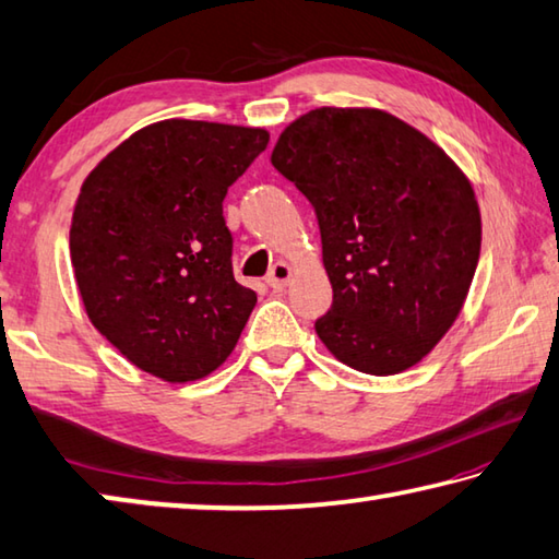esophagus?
Segmentation results:
<instances>
[{"label":"esophagus","instance_id":"1","mask_svg":"<svg viewBox=\"0 0 559 559\" xmlns=\"http://www.w3.org/2000/svg\"><path fill=\"white\" fill-rule=\"evenodd\" d=\"M290 276H293V269L288 266V263H283V261H278L276 266H273L271 271H269V276H266V283L271 288H283L286 286V283L290 281Z\"/></svg>","mask_w":559,"mask_h":559}]
</instances>
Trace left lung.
Listing matches in <instances>:
<instances>
[{"label": "left lung", "mask_w": 559, "mask_h": 559, "mask_svg": "<svg viewBox=\"0 0 559 559\" xmlns=\"http://www.w3.org/2000/svg\"><path fill=\"white\" fill-rule=\"evenodd\" d=\"M271 163L313 204L333 306L316 333L340 362L396 374L449 333L480 257L468 177L431 140L377 108H316Z\"/></svg>", "instance_id": "left-lung-1"}]
</instances>
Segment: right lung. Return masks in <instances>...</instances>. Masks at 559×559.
<instances>
[{"instance_id": "right-lung-1", "label": "right lung", "mask_w": 559, "mask_h": 559, "mask_svg": "<svg viewBox=\"0 0 559 559\" xmlns=\"http://www.w3.org/2000/svg\"><path fill=\"white\" fill-rule=\"evenodd\" d=\"M269 145L263 128L153 122L86 177L71 222V266L91 323L165 382L214 372L257 293L231 269L222 202Z\"/></svg>"}]
</instances>
